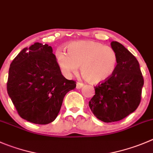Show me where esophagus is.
I'll return each instance as SVG.
<instances>
[{"label":"esophagus","instance_id":"1","mask_svg":"<svg viewBox=\"0 0 153 153\" xmlns=\"http://www.w3.org/2000/svg\"><path fill=\"white\" fill-rule=\"evenodd\" d=\"M83 86H84V84H82V83H79V82H78L76 84V88L77 89H81V87H83Z\"/></svg>","mask_w":153,"mask_h":153}]
</instances>
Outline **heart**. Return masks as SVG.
Here are the masks:
<instances>
[{"label": "heart", "mask_w": 153, "mask_h": 153, "mask_svg": "<svg viewBox=\"0 0 153 153\" xmlns=\"http://www.w3.org/2000/svg\"><path fill=\"white\" fill-rule=\"evenodd\" d=\"M67 53L57 50L56 60L67 76L78 72L90 84H96L109 79L116 70L117 55L112 48L90 40L72 42L66 46Z\"/></svg>", "instance_id": "heart-1"}]
</instances>
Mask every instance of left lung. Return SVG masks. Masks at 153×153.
I'll list each match as a JSON object with an SVG mask.
<instances>
[{"label": "left lung", "instance_id": "8db88e82", "mask_svg": "<svg viewBox=\"0 0 153 153\" xmlns=\"http://www.w3.org/2000/svg\"><path fill=\"white\" fill-rule=\"evenodd\" d=\"M111 48L117 55V66L112 76L96 86L89 107L97 119L105 123L120 121L134 112L141 99L143 78L136 57L120 42Z\"/></svg>", "mask_w": 153, "mask_h": 153}]
</instances>
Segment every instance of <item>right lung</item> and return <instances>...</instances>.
Instances as JSON below:
<instances>
[{
  "label": "right lung",
  "instance_id": "obj_1",
  "mask_svg": "<svg viewBox=\"0 0 153 153\" xmlns=\"http://www.w3.org/2000/svg\"><path fill=\"white\" fill-rule=\"evenodd\" d=\"M76 87L62 75L51 46L36 42L19 52L10 64L7 93L19 116L45 125L58 115L65 95Z\"/></svg>",
  "mask_w": 153,
  "mask_h": 153
}]
</instances>
